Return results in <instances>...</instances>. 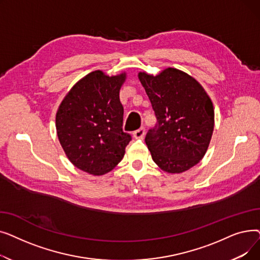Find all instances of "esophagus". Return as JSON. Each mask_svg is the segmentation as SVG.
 <instances>
[{"label":"esophagus","mask_w":260,"mask_h":260,"mask_svg":"<svg viewBox=\"0 0 260 260\" xmlns=\"http://www.w3.org/2000/svg\"><path fill=\"white\" fill-rule=\"evenodd\" d=\"M144 135H145V129H144V127H140V128H138L137 131L134 132V138H135V139H143Z\"/></svg>","instance_id":"34e87169"}]
</instances>
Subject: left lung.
<instances>
[{"instance_id": "obj_1", "label": "left lung", "mask_w": 260, "mask_h": 260, "mask_svg": "<svg viewBox=\"0 0 260 260\" xmlns=\"http://www.w3.org/2000/svg\"><path fill=\"white\" fill-rule=\"evenodd\" d=\"M157 118L145 136L156 165L168 173L187 171L203 158L214 129L213 103L187 74L169 67L154 77L139 73Z\"/></svg>"}]
</instances>
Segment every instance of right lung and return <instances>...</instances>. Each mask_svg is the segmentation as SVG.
I'll list each match as a JSON object with an SVG mask.
<instances>
[{
    "mask_svg": "<svg viewBox=\"0 0 260 260\" xmlns=\"http://www.w3.org/2000/svg\"><path fill=\"white\" fill-rule=\"evenodd\" d=\"M125 74L108 77L95 71L66 94L56 116L60 143L75 167L91 175L112 171L132 140L123 132L119 92Z\"/></svg>",
    "mask_w": 260,
    "mask_h": 260,
    "instance_id": "add662e5",
    "label": "right lung"
}]
</instances>
